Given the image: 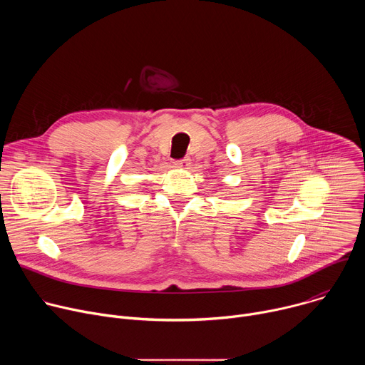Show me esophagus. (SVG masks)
<instances>
[{
    "label": "esophagus",
    "instance_id": "34e87169",
    "mask_svg": "<svg viewBox=\"0 0 365 365\" xmlns=\"http://www.w3.org/2000/svg\"><path fill=\"white\" fill-rule=\"evenodd\" d=\"M173 165H175V168H179V169H189V166H190V159H189V158L180 159V160L173 162Z\"/></svg>",
    "mask_w": 365,
    "mask_h": 365
}]
</instances>
